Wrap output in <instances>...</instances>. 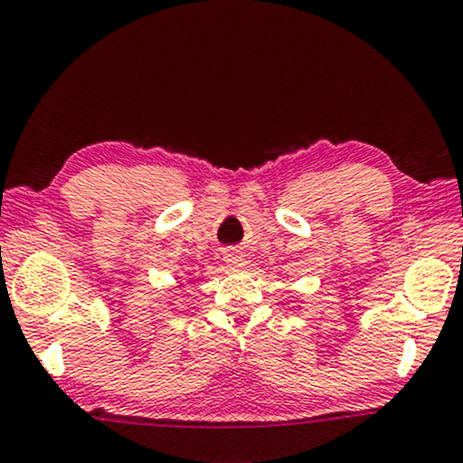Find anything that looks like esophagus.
I'll list each match as a JSON object with an SVG mask.
<instances>
[{"label": "esophagus", "mask_w": 463, "mask_h": 463, "mask_svg": "<svg viewBox=\"0 0 463 463\" xmlns=\"http://www.w3.org/2000/svg\"><path fill=\"white\" fill-rule=\"evenodd\" d=\"M224 260H226V264H228V267H231V269H239V267H243V264H245V258H243V254H241V250H237V248L226 250Z\"/></svg>", "instance_id": "34e87169"}]
</instances>
